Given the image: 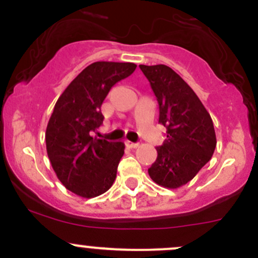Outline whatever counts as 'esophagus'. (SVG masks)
<instances>
[{"label": "esophagus", "mask_w": 258, "mask_h": 258, "mask_svg": "<svg viewBox=\"0 0 258 258\" xmlns=\"http://www.w3.org/2000/svg\"><path fill=\"white\" fill-rule=\"evenodd\" d=\"M126 146L130 148H137L140 146L139 142H132V141H126Z\"/></svg>", "instance_id": "1"}]
</instances>
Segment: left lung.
Masks as SVG:
<instances>
[{
	"instance_id": "8db88e82",
	"label": "left lung",
	"mask_w": 258,
	"mask_h": 258,
	"mask_svg": "<svg viewBox=\"0 0 258 258\" xmlns=\"http://www.w3.org/2000/svg\"><path fill=\"white\" fill-rule=\"evenodd\" d=\"M140 69L150 81L160 106L158 122L167 139L157 147L148 175L160 186L178 188L191 181L212 157L216 134L212 118L195 91L165 64Z\"/></svg>"
}]
</instances>
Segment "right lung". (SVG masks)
Wrapping results in <instances>:
<instances>
[{"label":"right lung","mask_w":258,"mask_h":258,"mask_svg":"<svg viewBox=\"0 0 258 258\" xmlns=\"http://www.w3.org/2000/svg\"><path fill=\"white\" fill-rule=\"evenodd\" d=\"M136 67L131 62H93L54 105L46 128V150L61 183L77 196H100L116 179L124 144L97 139L93 132L103 121L101 106L111 87Z\"/></svg>","instance_id":"add662e5"}]
</instances>
